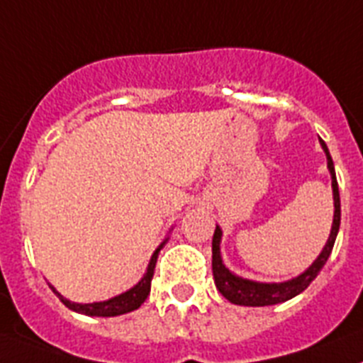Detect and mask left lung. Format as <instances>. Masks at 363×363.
<instances>
[{"label":"left lung","instance_id":"obj_1","mask_svg":"<svg viewBox=\"0 0 363 363\" xmlns=\"http://www.w3.org/2000/svg\"><path fill=\"white\" fill-rule=\"evenodd\" d=\"M325 154H327V167L330 170V178H333V194H334V220L333 229H330L329 240L325 244L323 252L318 255L314 262H312L301 275L284 281V283H257V281H250V279H242L238 275L231 274L222 262V255H220V240H222V229L216 225L215 235H213V277H215V284L218 288V292L228 299V301L235 303V305L242 306H268L277 305V303L288 301L296 297L297 294H301L308 284L318 277L321 268L325 266L327 259H329L330 252L334 247V240H336L337 229H340V220H342V207H340V191H337L336 172H334L333 157L329 154V148L321 141Z\"/></svg>","mask_w":363,"mask_h":363}]
</instances>
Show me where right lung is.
Returning <instances> with one entry per match:
<instances>
[{
    "mask_svg": "<svg viewBox=\"0 0 363 363\" xmlns=\"http://www.w3.org/2000/svg\"><path fill=\"white\" fill-rule=\"evenodd\" d=\"M167 240H169V238H165V240L160 244V247H157L156 252H154L150 262H148L147 274L143 275V279H141L134 288H130V290L119 294V296L111 297V299H108V301L86 303V305H82V303H73L69 301V299H66L62 294H58L57 290H55V286H51V290L57 294L58 299H60V301L64 303L69 311H75L79 312V314H84V315L111 318V315H121V314H126V312L135 311V308H139V306L143 305L145 299H147L148 294H150V283H152V277H154V268H156L157 253H160L161 247L165 246Z\"/></svg>",
    "mask_w": 363,
    "mask_h": 363,
    "instance_id": "obj_1",
    "label": "right lung"
}]
</instances>
